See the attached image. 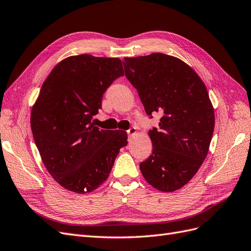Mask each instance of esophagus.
<instances>
[{
	"instance_id": "obj_1",
	"label": "esophagus",
	"mask_w": 251,
	"mask_h": 251,
	"mask_svg": "<svg viewBox=\"0 0 251 251\" xmlns=\"http://www.w3.org/2000/svg\"><path fill=\"white\" fill-rule=\"evenodd\" d=\"M126 133H127V135H128V136H131V135H134V134L136 133V128H135L134 126H132V127H130V128H128V130L126 131Z\"/></svg>"
}]
</instances>
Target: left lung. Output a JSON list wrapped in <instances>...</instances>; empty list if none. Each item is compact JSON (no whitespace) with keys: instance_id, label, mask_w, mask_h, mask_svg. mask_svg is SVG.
I'll list each match as a JSON object with an SVG mask.
<instances>
[{"instance_id":"left-lung-1","label":"left lung","mask_w":251,"mask_h":251,"mask_svg":"<svg viewBox=\"0 0 251 251\" xmlns=\"http://www.w3.org/2000/svg\"><path fill=\"white\" fill-rule=\"evenodd\" d=\"M124 67L150 118L154 113L162 115L159 127L149 131L153 151L140 171L159 191H177L208 153L215 112L206 87L188 65L163 53L125 57Z\"/></svg>"}]
</instances>
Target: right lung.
I'll return each instance as SVG.
<instances>
[{"mask_svg": "<svg viewBox=\"0 0 251 251\" xmlns=\"http://www.w3.org/2000/svg\"><path fill=\"white\" fill-rule=\"evenodd\" d=\"M120 76L119 58L80 54L58 63L43 83L30 118L33 139L49 174L71 192L102 184L126 146V132L92 124L103 93Z\"/></svg>", "mask_w": 251, "mask_h": 251, "instance_id": "1", "label": "right lung"}]
</instances>
